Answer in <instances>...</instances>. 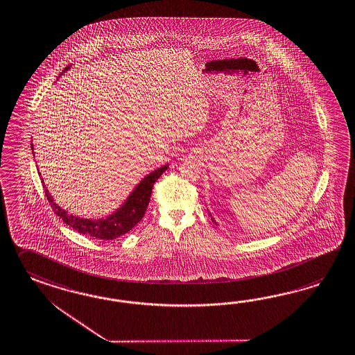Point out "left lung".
Here are the masks:
<instances>
[{"label":"left lung","instance_id":"8db88e82","mask_svg":"<svg viewBox=\"0 0 355 355\" xmlns=\"http://www.w3.org/2000/svg\"><path fill=\"white\" fill-rule=\"evenodd\" d=\"M209 216H211V220H212V221H214V223H215V224H216V225H218V223H216V221H215V218H212V215H211V214H209Z\"/></svg>","mask_w":355,"mask_h":355}]
</instances>
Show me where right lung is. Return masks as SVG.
Masks as SVG:
<instances>
[{
    "label": "right lung",
    "instance_id": "right-lung-1",
    "mask_svg": "<svg viewBox=\"0 0 355 355\" xmlns=\"http://www.w3.org/2000/svg\"><path fill=\"white\" fill-rule=\"evenodd\" d=\"M71 67H72V64H69L63 72L60 73V76L64 72H67ZM31 148H32V153L35 157L32 143H31ZM167 167H168V164L161 166L159 168L146 175V178L134 188V191H131V194L128 196V200L122 203V206L107 218H85L74 216L67 209H62L58 203H55L53 196L46 188L44 179H42V185L45 188L47 200L51 205L55 214L62 218L67 225L73 227L76 232H78L81 234H86L92 238L105 239V241H112V239H116L119 236L126 234L143 218L146 207H148V203L150 200L153 185L158 180V178L167 170Z\"/></svg>",
    "mask_w": 355,
    "mask_h": 355
}]
</instances>
